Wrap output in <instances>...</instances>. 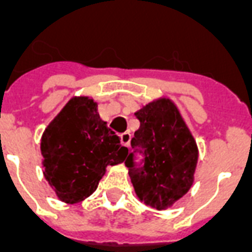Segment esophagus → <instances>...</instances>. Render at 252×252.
I'll return each instance as SVG.
<instances>
[{
  "label": "esophagus",
  "mask_w": 252,
  "mask_h": 252,
  "mask_svg": "<svg viewBox=\"0 0 252 252\" xmlns=\"http://www.w3.org/2000/svg\"><path fill=\"white\" fill-rule=\"evenodd\" d=\"M120 142L124 147H128V146H129V142H131V133H129V132H124V133H121Z\"/></svg>",
  "instance_id": "esophagus-1"
}]
</instances>
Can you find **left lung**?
Here are the masks:
<instances>
[{
	"label": "left lung",
	"mask_w": 252,
	"mask_h": 252,
	"mask_svg": "<svg viewBox=\"0 0 252 252\" xmlns=\"http://www.w3.org/2000/svg\"><path fill=\"white\" fill-rule=\"evenodd\" d=\"M139 129L126 166L139 200L158 211L170 208L194 181L198 148L180 110L169 98H158L137 110ZM143 157L134 163V154Z\"/></svg>",
	"instance_id": "1"
}]
</instances>
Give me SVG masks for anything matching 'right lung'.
Wrapping results in <instances>:
<instances>
[{
    "instance_id": "add662e5",
    "label": "right lung",
    "mask_w": 252,
    "mask_h": 252,
    "mask_svg": "<svg viewBox=\"0 0 252 252\" xmlns=\"http://www.w3.org/2000/svg\"><path fill=\"white\" fill-rule=\"evenodd\" d=\"M43 174L58 198L83 201L97 189L106 166L124 162L128 148L101 120L97 102L72 97L43 132Z\"/></svg>"
}]
</instances>
